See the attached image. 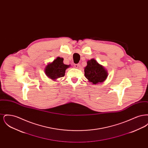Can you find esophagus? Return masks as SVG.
<instances>
[{
	"mask_svg": "<svg viewBox=\"0 0 148 148\" xmlns=\"http://www.w3.org/2000/svg\"><path fill=\"white\" fill-rule=\"evenodd\" d=\"M74 66L75 68H78L79 67V65L78 64H75L74 65Z\"/></svg>",
	"mask_w": 148,
	"mask_h": 148,
	"instance_id": "esophagus-1",
	"label": "esophagus"
}]
</instances>
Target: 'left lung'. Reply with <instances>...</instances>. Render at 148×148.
<instances>
[{
    "label": "left lung",
    "instance_id": "obj_1",
    "mask_svg": "<svg viewBox=\"0 0 148 148\" xmlns=\"http://www.w3.org/2000/svg\"><path fill=\"white\" fill-rule=\"evenodd\" d=\"M84 74L92 84L103 83L108 76V73L104 66L99 64L94 58L87 61V65L84 68Z\"/></svg>",
    "mask_w": 148,
    "mask_h": 148
}]
</instances>
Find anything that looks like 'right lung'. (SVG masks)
<instances>
[{
	"label": "right lung",
	"mask_w": 148,
	"mask_h": 148,
	"mask_svg": "<svg viewBox=\"0 0 148 148\" xmlns=\"http://www.w3.org/2000/svg\"><path fill=\"white\" fill-rule=\"evenodd\" d=\"M63 60V58L57 57L51 63L48 64L44 69L45 75L54 81L64 77L66 69L69 68L71 65L64 64Z\"/></svg>",
	"instance_id": "1"
}]
</instances>
